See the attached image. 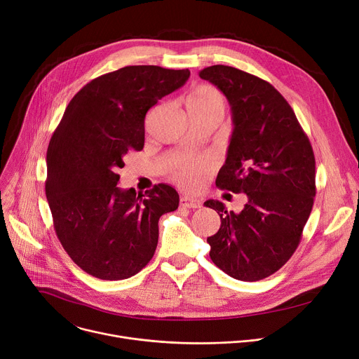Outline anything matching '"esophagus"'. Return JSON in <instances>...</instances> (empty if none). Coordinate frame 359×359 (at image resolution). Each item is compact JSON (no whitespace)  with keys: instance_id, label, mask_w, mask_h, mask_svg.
Returning a JSON list of instances; mask_svg holds the SVG:
<instances>
[{"instance_id":"esophagus-1","label":"esophagus","mask_w":359,"mask_h":359,"mask_svg":"<svg viewBox=\"0 0 359 359\" xmlns=\"http://www.w3.org/2000/svg\"><path fill=\"white\" fill-rule=\"evenodd\" d=\"M180 205L184 208H192V209H198L202 206V201L198 198H190V196H182L180 198Z\"/></svg>"}]
</instances>
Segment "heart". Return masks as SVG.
I'll return each instance as SVG.
<instances>
[{
	"label": "heart",
	"instance_id": "heart-1",
	"mask_svg": "<svg viewBox=\"0 0 359 359\" xmlns=\"http://www.w3.org/2000/svg\"><path fill=\"white\" fill-rule=\"evenodd\" d=\"M187 112L203 115V114H219L224 116L226 109V101L224 95L212 85H199L187 95L186 100ZM213 169V161L208 157L199 158H182L176 161L170 175L172 179L187 190H195L206 180Z\"/></svg>",
	"mask_w": 359,
	"mask_h": 359
}]
</instances>
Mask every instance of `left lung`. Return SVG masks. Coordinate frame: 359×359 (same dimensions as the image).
<instances>
[{
	"label": "left lung",
	"instance_id": "obj_1",
	"mask_svg": "<svg viewBox=\"0 0 359 359\" xmlns=\"http://www.w3.org/2000/svg\"><path fill=\"white\" fill-rule=\"evenodd\" d=\"M199 76L226 97L233 131L217 186L245 194L240 213L206 201L221 217L208 238L210 259L241 281L274 274L294 254L316 195L315 154L283 95L267 81L236 67L213 65Z\"/></svg>",
	"mask_w": 359,
	"mask_h": 359
}]
</instances>
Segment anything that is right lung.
<instances>
[{"mask_svg": "<svg viewBox=\"0 0 359 359\" xmlns=\"http://www.w3.org/2000/svg\"><path fill=\"white\" fill-rule=\"evenodd\" d=\"M189 76V69L126 66L86 83L66 107L47 149L46 196L62 247L85 273L124 280L153 258L158 219L177 209L179 195L164 183L123 190L118 169L144 147L147 111Z\"/></svg>", "mask_w": 359, "mask_h": 359, "instance_id": "1", "label": "right lung"}]
</instances>
